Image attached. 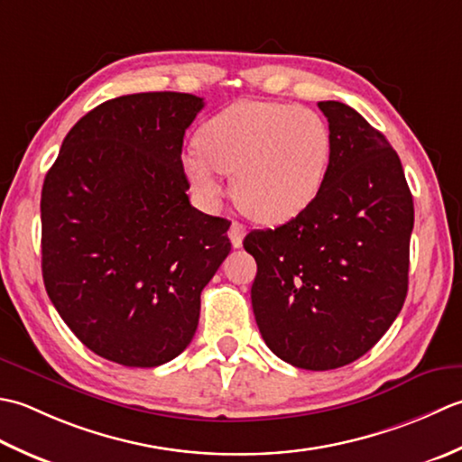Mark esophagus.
Segmentation results:
<instances>
[{"mask_svg":"<svg viewBox=\"0 0 462 462\" xmlns=\"http://www.w3.org/2000/svg\"><path fill=\"white\" fill-rule=\"evenodd\" d=\"M245 233H247V229H245V225L239 223V221H233L231 227H229V239H231V245L235 249H239L243 245V239H245Z\"/></svg>","mask_w":462,"mask_h":462,"instance_id":"esophagus-1","label":"esophagus"}]
</instances>
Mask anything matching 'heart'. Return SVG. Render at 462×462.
I'll return each instance as SVG.
<instances>
[{"label":"heart","mask_w":462,"mask_h":462,"mask_svg":"<svg viewBox=\"0 0 462 462\" xmlns=\"http://www.w3.org/2000/svg\"><path fill=\"white\" fill-rule=\"evenodd\" d=\"M331 129L315 109L237 101L201 125L183 169L205 201L221 197L233 175V199L253 221L297 217L321 191L331 163Z\"/></svg>","instance_id":"heart-1"}]
</instances>
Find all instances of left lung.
Here are the masks:
<instances>
[{"label":"left lung","instance_id":"1","mask_svg":"<svg viewBox=\"0 0 462 462\" xmlns=\"http://www.w3.org/2000/svg\"><path fill=\"white\" fill-rule=\"evenodd\" d=\"M331 163L305 211L251 231V287L263 341L279 359L328 371L359 359L389 331L409 289L415 207L397 152L361 113L319 101Z\"/></svg>","mask_w":462,"mask_h":462}]
</instances>
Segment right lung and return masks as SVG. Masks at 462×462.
Returning a JSON list of instances; mask_svg holds the SVG:
<instances>
[{
  "instance_id": "1",
  "label": "right lung",
  "mask_w": 462,
  "mask_h": 462,
  "mask_svg": "<svg viewBox=\"0 0 462 462\" xmlns=\"http://www.w3.org/2000/svg\"><path fill=\"white\" fill-rule=\"evenodd\" d=\"M203 106L175 91L109 99L71 127L45 175V291L107 361L159 366L183 353L231 251V223L187 197L183 135Z\"/></svg>"
}]
</instances>
